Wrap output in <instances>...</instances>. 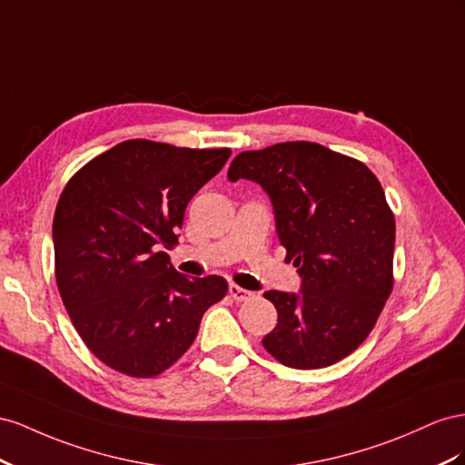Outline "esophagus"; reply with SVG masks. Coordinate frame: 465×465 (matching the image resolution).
I'll return each mask as SVG.
<instances>
[{
    "instance_id": "obj_1",
    "label": "esophagus",
    "mask_w": 465,
    "mask_h": 465,
    "mask_svg": "<svg viewBox=\"0 0 465 465\" xmlns=\"http://www.w3.org/2000/svg\"><path fill=\"white\" fill-rule=\"evenodd\" d=\"M228 292H230V296H232L235 302H247V300L253 298V292H249V290H245V288H240L237 284H230Z\"/></svg>"
}]
</instances>
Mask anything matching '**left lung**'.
I'll use <instances>...</instances> for the list:
<instances>
[{
  "label": "left lung",
  "instance_id": "1",
  "mask_svg": "<svg viewBox=\"0 0 465 465\" xmlns=\"http://www.w3.org/2000/svg\"><path fill=\"white\" fill-rule=\"evenodd\" d=\"M269 194L298 294L269 290L278 323L262 339L278 362L315 370L342 361L374 329L393 288L395 220L376 175L313 142L242 152L228 169Z\"/></svg>",
  "mask_w": 465,
  "mask_h": 465
}]
</instances>
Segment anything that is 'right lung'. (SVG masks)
Returning <instances> with one entry per match:
<instances>
[{
    "label": "right lung",
    "instance_id": "add662e5",
    "mask_svg": "<svg viewBox=\"0 0 465 465\" xmlns=\"http://www.w3.org/2000/svg\"><path fill=\"white\" fill-rule=\"evenodd\" d=\"M232 150L126 140L91 159L56 206V282L70 320L101 362L153 378L189 351L222 276L187 278L162 247L177 243L184 210Z\"/></svg>",
    "mask_w": 465,
    "mask_h": 465
}]
</instances>
